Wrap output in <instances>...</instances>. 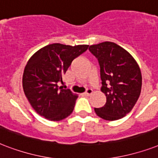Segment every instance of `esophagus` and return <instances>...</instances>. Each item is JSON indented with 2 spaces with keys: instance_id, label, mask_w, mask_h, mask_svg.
Masks as SVG:
<instances>
[{
  "instance_id": "esophagus-1",
  "label": "esophagus",
  "mask_w": 158,
  "mask_h": 158,
  "mask_svg": "<svg viewBox=\"0 0 158 158\" xmlns=\"http://www.w3.org/2000/svg\"><path fill=\"white\" fill-rule=\"evenodd\" d=\"M92 94H93V90H92V89H87L86 92L84 93V94H85L86 96H90Z\"/></svg>"
}]
</instances>
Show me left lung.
Returning <instances> with one entry per match:
<instances>
[{"mask_svg":"<svg viewBox=\"0 0 158 158\" xmlns=\"http://www.w3.org/2000/svg\"><path fill=\"white\" fill-rule=\"evenodd\" d=\"M89 50L98 60L101 91L106 97L104 106L94 110L104 120H119L131 111L139 98L142 88L139 66L127 51L111 42L92 45Z\"/></svg>","mask_w":158,"mask_h":158,"instance_id":"1","label":"left lung"}]
</instances>
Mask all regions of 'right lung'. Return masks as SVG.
<instances>
[{"label":"right lung","mask_w":158,"mask_h":158,"mask_svg":"<svg viewBox=\"0 0 158 158\" xmlns=\"http://www.w3.org/2000/svg\"><path fill=\"white\" fill-rule=\"evenodd\" d=\"M89 45L72 47L53 43L41 48L28 60L23 74L26 98L38 114L59 121L74 110L77 95L58 86L73 60L86 52Z\"/></svg>","instance_id":"obj_1"}]
</instances>
